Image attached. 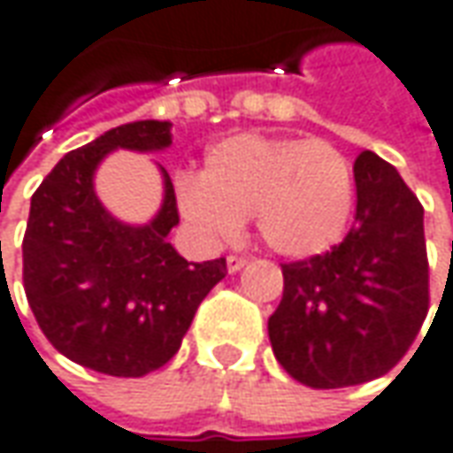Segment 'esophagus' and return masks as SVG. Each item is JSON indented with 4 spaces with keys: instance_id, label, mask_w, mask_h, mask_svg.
Here are the masks:
<instances>
[{
    "instance_id": "34e87169",
    "label": "esophagus",
    "mask_w": 453,
    "mask_h": 453,
    "mask_svg": "<svg viewBox=\"0 0 453 453\" xmlns=\"http://www.w3.org/2000/svg\"><path fill=\"white\" fill-rule=\"evenodd\" d=\"M226 264H227V271H230V273H238V271H241V268L248 264V258H243V256H227Z\"/></svg>"
}]
</instances>
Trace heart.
I'll return each mask as SVG.
<instances>
[{"label": "heart", "mask_w": 453, "mask_h": 453, "mask_svg": "<svg viewBox=\"0 0 453 453\" xmlns=\"http://www.w3.org/2000/svg\"><path fill=\"white\" fill-rule=\"evenodd\" d=\"M177 205L200 235L230 238L256 218L271 250L306 258L344 235L355 205V177L326 142L235 134L207 151L203 174L177 177Z\"/></svg>", "instance_id": "b5f03b06"}]
</instances>
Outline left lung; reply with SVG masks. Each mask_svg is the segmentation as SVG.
<instances>
[{
  "mask_svg": "<svg viewBox=\"0 0 453 453\" xmlns=\"http://www.w3.org/2000/svg\"><path fill=\"white\" fill-rule=\"evenodd\" d=\"M355 223L322 256L281 264L284 296L268 337L309 388L375 380L403 360L428 314L423 205L372 151L355 159Z\"/></svg>",
  "mask_w": 453,
  "mask_h": 453,
  "instance_id": "8db88e82",
  "label": "left lung"
}]
</instances>
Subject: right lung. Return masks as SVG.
Here are the masks:
<instances>
[{
	"mask_svg": "<svg viewBox=\"0 0 453 453\" xmlns=\"http://www.w3.org/2000/svg\"><path fill=\"white\" fill-rule=\"evenodd\" d=\"M169 121H134L68 151L35 189L22 241V281L32 314L68 360L113 378L167 365L226 258L188 264L167 241L180 223L165 174V203L147 226H124L96 197L93 172L111 149L157 151Z\"/></svg>",
	"mask_w": 453,
	"mask_h": 453,
	"instance_id": "add662e5",
	"label": "right lung"
}]
</instances>
